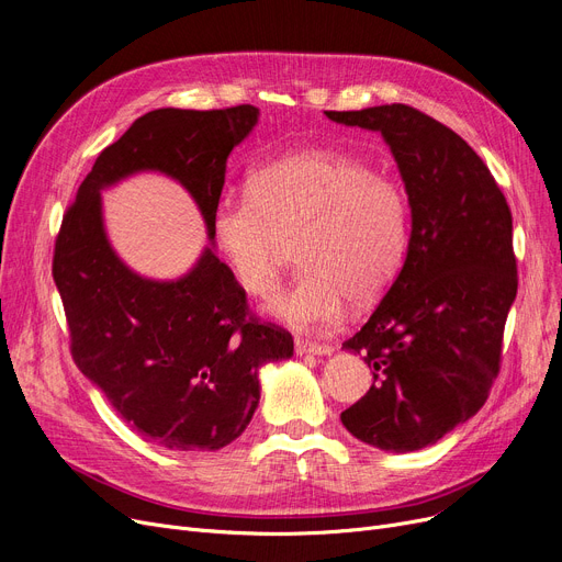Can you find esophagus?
<instances>
[{
	"label": "esophagus",
	"mask_w": 562,
	"mask_h": 562,
	"mask_svg": "<svg viewBox=\"0 0 562 562\" xmlns=\"http://www.w3.org/2000/svg\"><path fill=\"white\" fill-rule=\"evenodd\" d=\"M294 349H296V353H301V356H303V353H312V356H330V353H333V347L319 345V341L301 339V337H296Z\"/></svg>",
	"instance_id": "obj_1"
}]
</instances>
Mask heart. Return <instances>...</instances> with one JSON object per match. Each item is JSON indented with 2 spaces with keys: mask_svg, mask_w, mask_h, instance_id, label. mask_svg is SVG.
<instances>
[{
  "mask_svg": "<svg viewBox=\"0 0 562 562\" xmlns=\"http://www.w3.org/2000/svg\"><path fill=\"white\" fill-rule=\"evenodd\" d=\"M211 232L250 296L273 294L296 240L301 273L266 312L286 326L316 328L337 322L349 301L368 307L385 294L406 252L408 202L370 162L310 149L259 165L248 200L217 204Z\"/></svg>",
  "mask_w": 562,
  "mask_h": 562,
  "instance_id": "heart-1",
  "label": "heart"
}]
</instances>
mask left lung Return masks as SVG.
Segmentation results:
<instances>
[{"instance_id":"1","label":"left lung","mask_w":562,"mask_h":562,"mask_svg":"<svg viewBox=\"0 0 562 562\" xmlns=\"http://www.w3.org/2000/svg\"><path fill=\"white\" fill-rule=\"evenodd\" d=\"M326 116L381 133L411 206L402 271L341 345L374 370L341 425L379 450L413 452L473 418L498 376L517 299L512 213L482 158L420 110L393 103Z\"/></svg>"}]
</instances>
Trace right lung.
Wrapping results in <instances>:
<instances>
[{"mask_svg": "<svg viewBox=\"0 0 562 562\" xmlns=\"http://www.w3.org/2000/svg\"><path fill=\"white\" fill-rule=\"evenodd\" d=\"M257 121L255 105L139 116L95 158L55 243L72 360L144 441L175 452L229 446L259 406V370L294 356L291 335L255 319L213 250L227 158ZM139 171L181 182L205 217L212 246L177 281L135 274L106 238L100 192Z\"/></svg>", "mask_w": 562, "mask_h": 562, "instance_id": "right-lung-1", "label": "right lung"}]
</instances>
